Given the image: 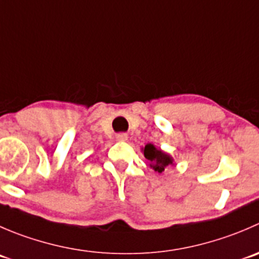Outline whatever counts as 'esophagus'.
Returning <instances> with one entry per match:
<instances>
[{"label":"esophagus","instance_id":"1","mask_svg":"<svg viewBox=\"0 0 259 259\" xmlns=\"http://www.w3.org/2000/svg\"><path fill=\"white\" fill-rule=\"evenodd\" d=\"M127 134H125V133H120V134L116 135V140L117 142H126L127 140Z\"/></svg>","mask_w":259,"mask_h":259}]
</instances>
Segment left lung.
<instances>
[{
	"label": "left lung",
	"mask_w": 259,
	"mask_h": 259,
	"mask_svg": "<svg viewBox=\"0 0 259 259\" xmlns=\"http://www.w3.org/2000/svg\"><path fill=\"white\" fill-rule=\"evenodd\" d=\"M144 157L149 162L150 168L158 173H162L169 165H173V158L169 154L160 150L159 148H155L153 144H147L143 148Z\"/></svg>",
	"instance_id": "8db88e82"
}]
</instances>
